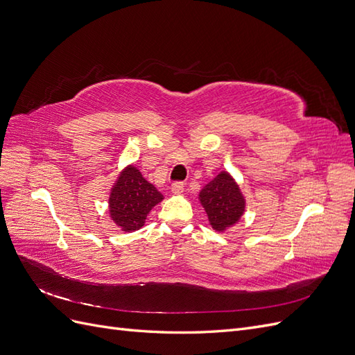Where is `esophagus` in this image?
<instances>
[{"instance_id": "obj_1", "label": "esophagus", "mask_w": 355, "mask_h": 355, "mask_svg": "<svg viewBox=\"0 0 355 355\" xmlns=\"http://www.w3.org/2000/svg\"><path fill=\"white\" fill-rule=\"evenodd\" d=\"M170 189H171V192H173L175 196H180L182 192H184V189H185V185L182 184V182H175V184L171 185Z\"/></svg>"}]
</instances>
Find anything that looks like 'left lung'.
Masks as SVG:
<instances>
[{"label": "left lung", "mask_w": 355, "mask_h": 355, "mask_svg": "<svg viewBox=\"0 0 355 355\" xmlns=\"http://www.w3.org/2000/svg\"><path fill=\"white\" fill-rule=\"evenodd\" d=\"M198 200L207 213L211 228L219 232L234 227L245 211V198L228 171H220L204 185Z\"/></svg>", "instance_id": "left-lung-1"}]
</instances>
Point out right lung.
Here are the masks:
<instances>
[{
  "label": "right lung",
  "mask_w": 355,
  "mask_h": 355,
  "mask_svg": "<svg viewBox=\"0 0 355 355\" xmlns=\"http://www.w3.org/2000/svg\"><path fill=\"white\" fill-rule=\"evenodd\" d=\"M163 198V194L142 176L136 166L128 164L110 191V216L121 231H137L145 225L149 211Z\"/></svg>",
  "instance_id": "right-lung-1"
}]
</instances>
